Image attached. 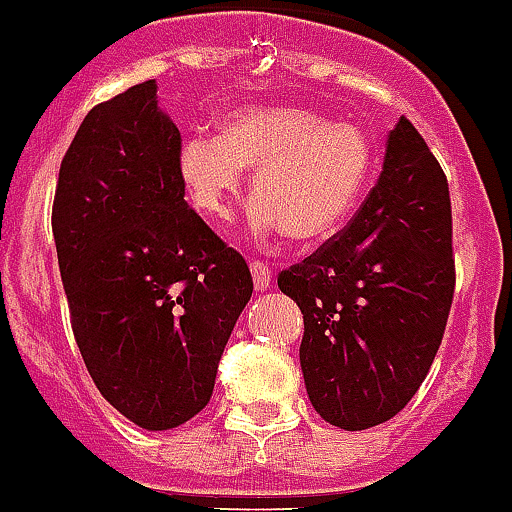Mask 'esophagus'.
I'll use <instances>...</instances> for the list:
<instances>
[{
    "mask_svg": "<svg viewBox=\"0 0 512 512\" xmlns=\"http://www.w3.org/2000/svg\"><path fill=\"white\" fill-rule=\"evenodd\" d=\"M248 266H251V277H253V284H256V289H266V287H269L271 277H274L269 266H266L264 261H256V259H253Z\"/></svg>",
    "mask_w": 512,
    "mask_h": 512,
    "instance_id": "esophagus-1",
    "label": "esophagus"
}]
</instances>
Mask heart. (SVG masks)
<instances>
[{
  "mask_svg": "<svg viewBox=\"0 0 512 512\" xmlns=\"http://www.w3.org/2000/svg\"><path fill=\"white\" fill-rule=\"evenodd\" d=\"M253 169L248 225L256 238L318 243L348 223L374 169L372 140L354 122H328L292 104L238 107L217 135H187L176 171L194 210L228 220Z\"/></svg>",
  "mask_w": 512,
  "mask_h": 512,
  "instance_id": "obj_1",
  "label": "heart"
}]
</instances>
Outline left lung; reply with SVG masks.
Instances as JSON below:
<instances>
[{
    "mask_svg": "<svg viewBox=\"0 0 512 512\" xmlns=\"http://www.w3.org/2000/svg\"><path fill=\"white\" fill-rule=\"evenodd\" d=\"M451 253L449 182L400 117L351 223L277 279L305 318L300 364L320 418L364 431L408 405L449 320Z\"/></svg>",
    "mask_w": 512,
    "mask_h": 512,
    "instance_id": "8db88e82",
    "label": "left lung"
}]
</instances>
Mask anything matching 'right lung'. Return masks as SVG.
<instances>
[{
  "label": "right lung",
  "mask_w": 512,
  "mask_h": 512,
  "mask_svg": "<svg viewBox=\"0 0 512 512\" xmlns=\"http://www.w3.org/2000/svg\"><path fill=\"white\" fill-rule=\"evenodd\" d=\"M156 81L97 104L58 171L53 238L76 346L135 425L169 431L212 397L251 271L184 200L182 135Z\"/></svg>",
  "instance_id": "1"
}]
</instances>
